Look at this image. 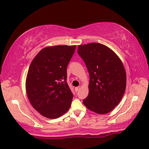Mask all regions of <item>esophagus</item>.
I'll return each mask as SVG.
<instances>
[{
    "label": "esophagus",
    "mask_w": 149,
    "mask_h": 149,
    "mask_svg": "<svg viewBox=\"0 0 149 149\" xmlns=\"http://www.w3.org/2000/svg\"><path fill=\"white\" fill-rule=\"evenodd\" d=\"M80 89V86H78V87H75V91H78Z\"/></svg>",
    "instance_id": "obj_1"
}]
</instances>
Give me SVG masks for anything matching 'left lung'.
<instances>
[{
  "label": "left lung",
  "mask_w": 149,
  "mask_h": 149,
  "mask_svg": "<svg viewBox=\"0 0 149 149\" xmlns=\"http://www.w3.org/2000/svg\"><path fill=\"white\" fill-rule=\"evenodd\" d=\"M90 74L89 93L83 100L88 109L106 114L122 99L126 88V73L119 57L109 47L98 43L78 46Z\"/></svg>",
  "instance_id": "1"
}]
</instances>
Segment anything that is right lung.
I'll return each mask as SVG.
<instances>
[{"instance_id":"add662e5","label":"right lung","mask_w":149,"mask_h":149,"mask_svg":"<svg viewBox=\"0 0 149 149\" xmlns=\"http://www.w3.org/2000/svg\"><path fill=\"white\" fill-rule=\"evenodd\" d=\"M76 45L47 47L37 54L28 70L26 88L31 105L46 118L68 111L73 94L66 82V68Z\"/></svg>"}]
</instances>
